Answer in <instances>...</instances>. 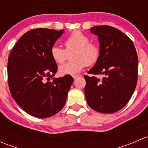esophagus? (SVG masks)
<instances>
[{
  "mask_svg": "<svg viewBox=\"0 0 148 148\" xmlns=\"http://www.w3.org/2000/svg\"><path fill=\"white\" fill-rule=\"evenodd\" d=\"M79 77V75H74V76H73V78H74V79H76L78 78Z\"/></svg>",
  "mask_w": 148,
  "mask_h": 148,
  "instance_id": "esophagus-1",
  "label": "esophagus"
}]
</instances>
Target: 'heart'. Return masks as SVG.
<instances>
[{"label":"heart","instance_id":"b5f03b06","mask_svg":"<svg viewBox=\"0 0 148 148\" xmlns=\"http://www.w3.org/2000/svg\"><path fill=\"white\" fill-rule=\"evenodd\" d=\"M89 37L79 31H74L64 41L65 50L57 46L51 49V56L56 64H62L66 60L68 53H71L72 61L60 66L61 75H74L80 72L86 65H93L97 62L100 49L95 43L89 42Z\"/></svg>","mask_w":148,"mask_h":148}]
</instances>
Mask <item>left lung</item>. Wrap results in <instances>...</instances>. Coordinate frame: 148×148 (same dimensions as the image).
<instances>
[{
  "mask_svg": "<svg viewBox=\"0 0 148 148\" xmlns=\"http://www.w3.org/2000/svg\"><path fill=\"white\" fill-rule=\"evenodd\" d=\"M99 37L100 55L84 75L85 97L89 107L101 113H114L130 99L138 82V58L133 42L117 28L109 26L92 27ZM102 74V80L94 77Z\"/></svg>",
  "mask_w": 148,
  "mask_h": 148,
  "instance_id": "left-lung-1",
  "label": "left lung"
}]
</instances>
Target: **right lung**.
I'll use <instances>...</instances> for the list:
<instances>
[{
	"label": "right lung",
	"mask_w": 148,
	"mask_h": 148,
	"mask_svg": "<svg viewBox=\"0 0 148 148\" xmlns=\"http://www.w3.org/2000/svg\"><path fill=\"white\" fill-rule=\"evenodd\" d=\"M64 32L36 28L25 33L10 52L8 82L16 103L30 115L51 117L64 106L74 79L70 75L53 78L57 65L51 49Z\"/></svg>",
	"instance_id": "obj_1"
}]
</instances>
